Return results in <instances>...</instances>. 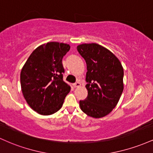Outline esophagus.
I'll list each match as a JSON object with an SVG mask.
<instances>
[{"label":"esophagus","mask_w":153,"mask_h":153,"mask_svg":"<svg viewBox=\"0 0 153 153\" xmlns=\"http://www.w3.org/2000/svg\"><path fill=\"white\" fill-rule=\"evenodd\" d=\"M80 85H81V84H80L79 82H75V83H73V87L74 88L80 87Z\"/></svg>","instance_id":"obj_1"}]
</instances>
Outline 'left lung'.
<instances>
[{"label": "left lung", "mask_w": 153, "mask_h": 153, "mask_svg": "<svg viewBox=\"0 0 153 153\" xmlns=\"http://www.w3.org/2000/svg\"><path fill=\"white\" fill-rule=\"evenodd\" d=\"M85 60L88 96L79 102L88 116L101 118L115 108L123 90L124 70L119 59L106 48L96 43L77 47Z\"/></svg>", "instance_id": "1"}]
</instances>
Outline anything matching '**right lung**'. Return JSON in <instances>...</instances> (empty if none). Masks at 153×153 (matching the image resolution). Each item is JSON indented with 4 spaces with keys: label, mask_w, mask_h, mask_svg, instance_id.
<instances>
[{
    "label": "right lung",
    "mask_w": 153,
    "mask_h": 153,
    "mask_svg": "<svg viewBox=\"0 0 153 153\" xmlns=\"http://www.w3.org/2000/svg\"><path fill=\"white\" fill-rule=\"evenodd\" d=\"M69 45L48 42L33 51L21 72L24 99L33 110L50 115L60 109L71 87L63 81L62 58Z\"/></svg>",
    "instance_id": "obj_1"
}]
</instances>
